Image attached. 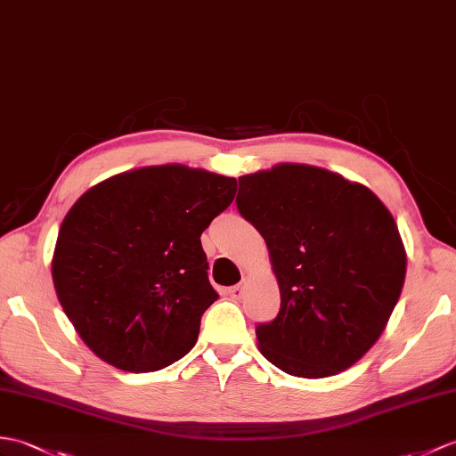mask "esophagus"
Returning a JSON list of instances; mask_svg holds the SVG:
<instances>
[{
	"label": "esophagus",
	"instance_id": "1",
	"mask_svg": "<svg viewBox=\"0 0 456 456\" xmlns=\"http://www.w3.org/2000/svg\"><path fill=\"white\" fill-rule=\"evenodd\" d=\"M242 291H245V285L239 283V285H232V288H229V297L232 301H237L242 297Z\"/></svg>",
	"mask_w": 456,
	"mask_h": 456
}]
</instances>
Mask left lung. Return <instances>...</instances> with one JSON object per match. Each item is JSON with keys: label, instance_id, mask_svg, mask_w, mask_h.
Masks as SVG:
<instances>
[{"label": "left lung", "instance_id": "obj_1", "mask_svg": "<svg viewBox=\"0 0 456 456\" xmlns=\"http://www.w3.org/2000/svg\"><path fill=\"white\" fill-rule=\"evenodd\" d=\"M237 208L266 240L276 319L256 328L283 373L322 379L357 363L385 332L406 278L396 221L365 184L305 163L239 176Z\"/></svg>", "mask_w": 456, "mask_h": 456}]
</instances>
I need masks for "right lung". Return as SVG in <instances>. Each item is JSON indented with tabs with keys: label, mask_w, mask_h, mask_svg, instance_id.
<instances>
[{
	"label": "right lung",
	"mask_w": 456,
	"mask_h": 456,
	"mask_svg": "<svg viewBox=\"0 0 456 456\" xmlns=\"http://www.w3.org/2000/svg\"><path fill=\"white\" fill-rule=\"evenodd\" d=\"M237 192L232 176L180 163L132 168L89 188L58 232L52 280L91 352L151 373L194 347L217 299L202 232Z\"/></svg>",
	"instance_id": "1"
}]
</instances>
